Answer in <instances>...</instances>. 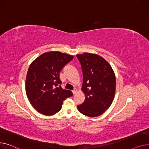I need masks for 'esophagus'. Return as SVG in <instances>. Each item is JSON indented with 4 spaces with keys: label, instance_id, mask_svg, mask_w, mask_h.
Returning <instances> with one entry per match:
<instances>
[{
    "label": "esophagus",
    "instance_id": "1",
    "mask_svg": "<svg viewBox=\"0 0 149 149\" xmlns=\"http://www.w3.org/2000/svg\"><path fill=\"white\" fill-rule=\"evenodd\" d=\"M73 94H76V93H77V89L76 88H74L73 90Z\"/></svg>",
    "mask_w": 149,
    "mask_h": 149
}]
</instances>
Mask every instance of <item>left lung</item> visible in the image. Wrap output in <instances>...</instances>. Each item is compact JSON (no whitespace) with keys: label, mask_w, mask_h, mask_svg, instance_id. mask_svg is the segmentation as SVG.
I'll use <instances>...</instances> for the list:
<instances>
[{"label":"left lung","mask_w":149,"mask_h":149,"mask_svg":"<svg viewBox=\"0 0 149 149\" xmlns=\"http://www.w3.org/2000/svg\"><path fill=\"white\" fill-rule=\"evenodd\" d=\"M76 56L81 64L82 91L85 96V101L77 109L86 116H99L110 107L114 99V72L108 61L97 54L84 53Z\"/></svg>","instance_id":"obj_1"}]
</instances>
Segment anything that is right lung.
Masks as SVG:
<instances>
[{"mask_svg": "<svg viewBox=\"0 0 149 149\" xmlns=\"http://www.w3.org/2000/svg\"><path fill=\"white\" fill-rule=\"evenodd\" d=\"M71 55L58 51L44 53L31 64L26 78V93L38 112L52 116L59 112L63 101L73 95L61 86L59 72L73 59Z\"/></svg>", "mask_w": 149, "mask_h": 149, "instance_id": "right-lung-1", "label": "right lung"}]
</instances>
